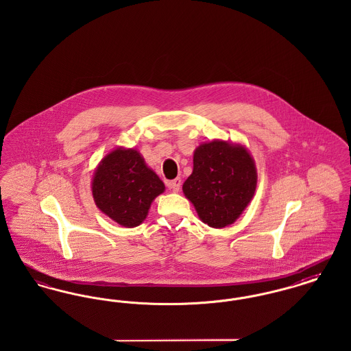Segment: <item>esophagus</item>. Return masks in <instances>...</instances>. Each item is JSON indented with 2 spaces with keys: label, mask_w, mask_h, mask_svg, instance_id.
<instances>
[{
  "label": "esophagus",
  "mask_w": 351,
  "mask_h": 351,
  "mask_svg": "<svg viewBox=\"0 0 351 351\" xmlns=\"http://www.w3.org/2000/svg\"><path fill=\"white\" fill-rule=\"evenodd\" d=\"M180 185H182V180H180V178H176V179L171 180V182H167L168 188H169V189H172L173 192H179Z\"/></svg>",
  "instance_id": "34e87169"
}]
</instances>
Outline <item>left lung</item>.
<instances>
[{
    "instance_id": "1",
    "label": "left lung",
    "mask_w": 351,
    "mask_h": 351,
    "mask_svg": "<svg viewBox=\"0 0 351 351\" xmlns=\"http://www.w3.org/2000/svg\"><path fill=\"white\" fill-rule=\"evenodd\" d=\"M258 182L255 162L239 143L215 139L193 152V171L183 192L201 221L222 229L234 223L254 197Z\"/></svg>"
}]
</instances>
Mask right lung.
<instances>
[{"mask_svg":"<svg viewBox=\"0 0 351 351\" xmlns=\"http://www.w3.org/2000/svg\"><path fill=\"white\" fill-rule=\"evenodd\" d=\"M166 186L134 149L110 151L95 169L92 195L104 215L125 228L141 225Z\"/></svg>","mask_w":351,"mask_h":351,"instance_id":"add662e5","label":"right lung"}]
</instances>
